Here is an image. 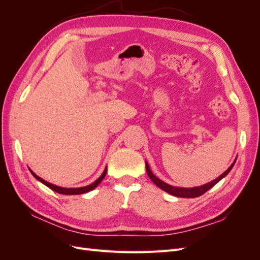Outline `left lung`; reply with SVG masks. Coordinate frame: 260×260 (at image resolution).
Here are the masks:
<instances>
[{"label": "left lung", "instance_id": "left-lung-1", "mask_svg": "<svg viewBox=\"0 0 260 260\" xmlns=\"http://www.w3.org/2000/svg\"><path fill=\"white\" fill-rule=\"evenodd\" d=\"M235 160H237V159H235ZM235 160H234V162L231 165V166L223 172V174H222L221 176H219L217 179L212 180L211 182L206 183V184H204V185H201V186L190 187V188H185V187H176V186H172V185H169V184H167V183H165L164 181L159 180L158 178L155 177V176L152 174V171H151V169H149V167H148V164H147L146 161H145V167H146V172H147V175H148L149 179H151L157 186L160 187L161 190H164L165 192H167V193H169V194H171V195L178 196V198H187V199H193V198H199V196L203 195L204 193H206V192L209 190V188H211L212 186L216 185V184L219 182L220 180H221L222 178H224L228 174H229L230 170H231V169L233 168V166H234Z\"/></svg>", "mask_w": 260, "mask_h": 260}]
</instances>
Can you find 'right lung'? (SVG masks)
Returning a JSON list of instances; mask_svg holds the SVG:
<instances>
[{
  "label": "right lung",
  "mask_w": 260,
  "mask_h": 260,
  "mask_svg": "<svg viewBox=\"0 0 260 260\" xmlns=\"http://www.w3.org/2000/svg\"><path fill=\"white\" fill-rule=\"evenodd\" d=\"M30 171H31V170H30ZM106 172H107V168H105V170H104L103 174H102V176H101L96 181H94V182H93L92 184H90V185H88V186L76 187V188H66V187H60V186H57V185H54V184H52V183H50V182H46L45 180L41 179L40 177H38L34 171H31V174H32V176H34L37 180H39V181H40V182H42L43 184H45L46 186L50 187L51 190H53V191H55V192H57V193H59V194H65V195H77V194H83V193H86V192H90V191L93 190V188H95V187L101 183V181L103 180L104 177L106 176Z\"/></svg>",
  "instance_id": "1"
}]
</instances>
